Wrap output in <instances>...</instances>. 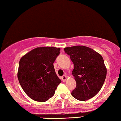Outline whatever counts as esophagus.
Wrapping results in <instances>:
<instances>
[{
    "mask_svg": "<svg viewBox=\"0 0 121 121\" xmlns=\"http://www.w3.org/2000/svg\"><path fill=\"white\" fill-rule=\"evenodd\" d=\"M67 76H62V81H66V80H67Z\"/></svg>",
    "mask_w": 121,
    "mask_h": 121,
    "instance_id": "34e87169",
    "label": "esophagus"
}]
</instances>
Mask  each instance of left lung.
I'll list each match as a JSON object with an SVG mask.
<instances>
[{"label": "left lung", "instance_id": "obj_1", "mask_svg": "<svg viewBox=\"0 0 121 121\" xmlns=\"http://www.w3.org/2000/svg\"><path fill=\"white\" fill-rule=\"evenodd\" d=\"M65 52L73 62V76L76 87L71 95L80 101L94 97L104 82L107 68L102 55L93 49L83 45L66 47Z\"/></svg>", "mask_w": 121, "mask_h": 121}]
</instances>
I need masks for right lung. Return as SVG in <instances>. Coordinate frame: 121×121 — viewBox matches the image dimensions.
Wrapping results in <instances>:
<instances>
[{"instance_id":"obj_1","label":"right lung","mask_w":121,"mask_h":121,"mask_svg":"<svg viewBox=\"0 0 121 121\" xmlns=\"http://www.w3.org/2000/svg\"><path fill=\"white\" fill-rule=\"evenodd\" d=\"M60 51V48L54 47H37L21 58L18 79L26 94L33 100H48L61 82L53 65Z\"/></svg>"}]
</instances>
